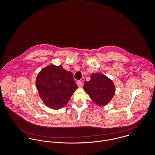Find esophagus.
<instances>
[{"label":"esophagus","mask_w":155,"mask_h":155,"mask_svg":"<svg viewBox=\"0 0 155 155\" xmlns=\"http://www.w3.org/2000/svg\"><path fill=\"white\" fill-rule=\"evenodd\" d=\"M77 85H78V86L80 88V87H82V85H83V84H82V82H81V81H78V82H77Z\"/></svg>","instance_id":"1"}]
</instances>
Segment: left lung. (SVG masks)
<instances>
[{
    "label": "left lung",
    "instance_id": "1",
    "mask_svg": "<svg viewBox=\"0 0 155 155\" xmlns=\"http://www.w3.org/2000/svg\"><path fill=\"white\" fill-rule=\"evenodd\" d=\"M84 88L91 100L101 106L106 105L110 101L115 92L112 81L100 73L92 74L91 80L85 82Z\"/></svg>",
    "mask_w": 155,
    "mask_h": 155
}]
</instances>
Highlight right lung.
Instances as JSON below:
<instances>
[{"instance_id": "obj_1", "label": "right lung", "mask_w": 155, "mask_h": 155, "mask_svg": "<svg viewBox=\"0 0 155 155\" xmlns=\"http://www.w3.org/2000/svg\"><path fill=\"white\" fill-rule=\"evenodd\" d=\"M36 85L44 103L53 109L64 107L78 88L72 73L61 66L45 67L37 76Z\"/></svg>"}]
</instances>
